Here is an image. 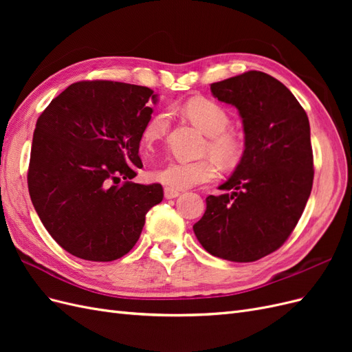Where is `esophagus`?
Returning a JSON list of instances; mask_svg holds the SVG:
<instances>
[{
    "label": "esophagus",
    "instance_id": "1",
    "mask_svg": "<svg viewBox=\"0 0 352 352\" xmlns=\"http://www.w3.org/2000/svg\"><path fill=\"white\" fill-rule=\"evenodd\" d=\"M179 195H180L179 190L170 189V188H164V197H166L167 199H173V198H176V197H179Z\"/></svg>",
    "mask_w": 352,
    "mask_h": 352
}]
</instances>
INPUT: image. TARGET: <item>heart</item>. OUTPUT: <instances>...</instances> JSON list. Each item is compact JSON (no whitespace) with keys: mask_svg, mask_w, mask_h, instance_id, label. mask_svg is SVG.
I'll return each mask as SVG.
<instances>
[{"mask_svg":"<svg viewBox=\"0 0 352 352\" xmlns=\"http://www.w3.org/2000/svg\"><path fill=\"white\" fill-rule=\"evenodd\" d=\"M184 111L188 119L208 136L206 151L225 166H232L238 162L242 154V141L238 133L228 131L230 119L221 105L206 98H192L185 104ZM168 126L170 113L167 110L154 113L144 124L141 133L142 145L151 150L166 136ZM217 175V167L210 158L197 162L173 160L151 173L155 182L176 190L212 182Z\"/></svg>","mask_w":352,"mask_h":352,"instance_id":"heart-1","label":"heart"}]
</instances>
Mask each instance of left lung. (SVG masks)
Listing matches in <instances>:
<instances>
[{
  "instance_id": "8db88e82",
  "label": "left lung",
  "mask_w": 352,
  "mask_h": 352,
  "mask_svg": "<svg viewBox=\"0 0 352 352\" xmlns=\"http://www.w3.org/2000/svg\"><path fill=\"white\" fill-rule=\"evenodd\" d=\"M211 92L238 109L245 150L219 186L232 192L207 197L194 232L214 257L257 261L289 238L311 194L310 123L294 94L267 73L251 70L211 83Z\"/></svg>"
}]
</instances>
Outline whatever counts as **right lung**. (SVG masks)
I'll use <instances>...</instances> for the list:
<instances>
[{
    "instance_id": "add662e5",
    "label": "right lung",
    "mask_w": 352,
    "mask_h": 352,
    "mask_svg": "<svg viewBox=\"0 0 352 352\" xmlns=\"http://www.w3.org/2000/svg\"><path fill=\"white\" fill-rule=\"evenodd\" d=\"M157 101L140 85L87 80L70 85L39 116L29 195L52 239L74 257H123L140 239L148 210L162 202L160 184L127 180L142 167L141 133Z\"/></svg>"
}]
</instances>
